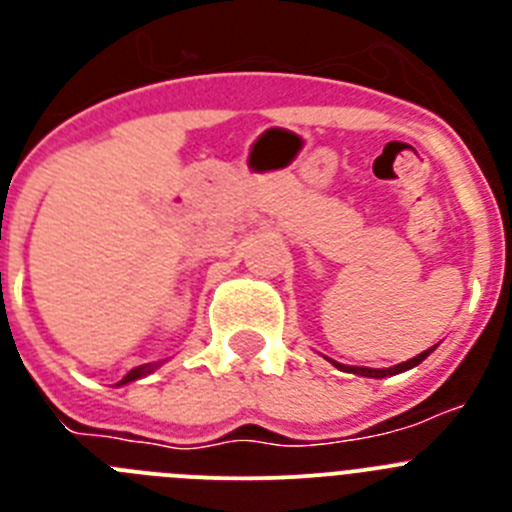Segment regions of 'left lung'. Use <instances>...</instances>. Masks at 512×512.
<instances>
[{"label":"left lung","instance_id":"obj_1","mask_svg":"<svg viewBox=\"0 0 512 512\" xmlns=\"http://www.w3.org/2000/svg\"><path fill=\"white\" fill-rule=\"evenodd\" d=\"M433 348H428V351H423V354H418L415 359H408L402 361V364L397 366H390V369H369V366H343L338 364V361H333V364L338 366V369H343V372H354L359 374V377H372V379H382V377H392V374H400V372H408V369H413V366H418L420 361L425 359V356L431 354Z\"/></svg>","mask_w":512,"mask_h":512}]
</instances>
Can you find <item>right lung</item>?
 Instances as JSON below:
<instances>
[{
    "instance_id": "1",
    "label": "right lung",
    "mask_w": 512,
    "mask_h": 512,
    "mask_svg": "<svg viewBox=\"0 0 512 512\" xmlns=\"http://www.w3.org/2000/svg\"><path fill=\"white\" fill-rule=\"evenodd\" d=\"M158 364H146V366H135V369H130L128 374H125V377H122V382L120 384H128V382H133V379H140V377H146V374H151L153 369H156Z\"/></svg>"
}]
</instances>
